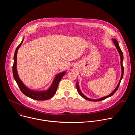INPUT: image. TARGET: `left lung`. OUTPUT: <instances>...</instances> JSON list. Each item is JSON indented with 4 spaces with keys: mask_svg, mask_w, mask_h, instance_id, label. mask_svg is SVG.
<instances>
[{
    "mask_svg": "<svg viewBox=\"0 0 135 135\" xmlns=\"http://www.w3.org/2000/svg\"><path fill=\"white\" fill-rule=\"evenodd\" d=\"M112 41H113V42H114V43L115 46H116V47H117L118 51L119 52V54H120V58H121V69H122V74H121V77L120 80V81H119V84H118V85H117V88H115V89L110 94H109V95L106 96V97H102V98H99V99H90V98H89L85 97V96L82 93V92L81 91V90H80V88H79V83H78V82H77V83H76V88H77V90H78V91L79 93L82 96V97L83 98H84L85 99H86V100H88L91 101V102H99V101H101V100H104V99H106V98H107L110 97V96L113 95L115 93V92L117 91V90L118 89V88H119V85H120V83H121V80H122V79L123 78V73H124V68H123V64H122V62H123V54L122 51H121V49H120V46H119V43H118L117 40H115V39H113Z\"/></svg>",
    "mask_w": 135,
    "mask_h": 135,
    "instance_id": "left-lung-1",
    "label": "left lung"
}]
</instances>
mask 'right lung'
I'll return each instance as SVG.
<instances>
[{"label": "right lung", "mask_w": 135, "mask_h": 135, "mask_svg": "<svg viewBox=\"0 0 135 135\" xmlns=\"http://www.w3.org/2000/svg\"><path fill=\"white\" fill-rule=\"evenodd\" d=\"M23 41V39L21 42V43L18 45V46L16 47V50L14 53V64L13 65V77L16 82L19 88H20V90L22 91V92L26 95L27 97L35 99L37 100H48L50 98H51L55 94V93L56 92L57 86H58L59 83L62 78V77L65 74L66 72H62L60 74H57L52 83V84L51 85V87L46 91H35L31 90L29 89L28 88H27L24 84L22 83V82L19 79L18 76L17 72L16 69V57H17V53L18 48L20 47L21 45L22 42Z\"/></svg>", "instance_id": "right-lung-1"}]
</instances>
